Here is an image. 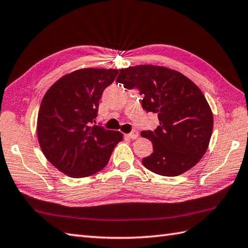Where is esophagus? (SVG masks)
Segmentation results:
<instances>
[{"label":"esophagus","instance_id":"esophagus-1","mask_svg":"<svg viewBox=\"0 0 248 248\" xmlns=\"http://www.w3.org/2000/svg\"><path fill=\"white\" fill-rule=\"evenodd\" d=\"M126 136L131 138V140H136V138L138 137V132L137 131H132L131 133H129Z\"/></svg>","mask_w":248,"mask_h":248}]
</instances>
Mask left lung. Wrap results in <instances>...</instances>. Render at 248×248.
<instances>
[{
  "mask_svg": "<svg viewBox=\"0 0 248 248\" xmlns=\"http://www.w3.org/2000/svg\"><path fill=\"white\" fill-rule=\"evenodd\" d=\"M116 81L140 90L143 110L157 113V128L141 132L153 143V153L142 158V165L163 176L183 174L197 165L214 129L202 91L182 73L150 64L122 68Z\"/></svg>",
  "mask_w": 248,
  "mask_h": 248,
  "instance_id": "8db88e82",
  "label": "left lung"
}]
</instances>
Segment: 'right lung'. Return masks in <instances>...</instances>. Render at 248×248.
Instances as JSON below:
<instances>
[{
    "mask_svg": "<svg viewBox=\"0 0 248 248\" xmlns=\"http://www.w3.org/2000/svg\"><path fill=\"white\" fill-rule=\"evenodd\" d=\"M117 74L113 68H81L61 77L44 95L38 140L48 162L64 174L79 178L97 173L123 140L118 131L91 126L103 91Z\"/></svg>",
    "mask_w": 248,
    "mask_h": 248,
    "instance_id": "1",
    "label": "right lung"
}]
</instances>
